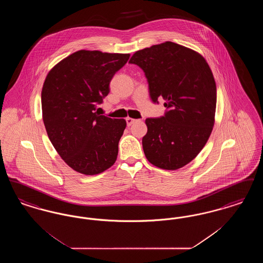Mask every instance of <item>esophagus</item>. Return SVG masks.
Wrapping results in <instances>:
<instances>
[{"mask_svg": "<svg viewBox=\"0 0 263 263\" xmlns=\"http://www.w3.org/2000/svg\"><path fill=\"white\" fill-rule=\"evenodd\" d=\"M135 121H136V120L133 119V118H131V117H127V118H126V122H127V125L128 126L132 125Z\"/></svg>", "mask_w": 263, "mask_h": 263, "instance_id": "1", "label": "esophagus"}]
</instances>
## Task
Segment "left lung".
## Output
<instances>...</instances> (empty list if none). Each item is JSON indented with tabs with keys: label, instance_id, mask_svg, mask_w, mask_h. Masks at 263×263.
I'll list each match as a JSON object with an SVG mask.
<instances>
[{
	"label": "left lung",
	"instance_id": "obj_1",
	"mask_svg": "<svg viewBox=\"0 0 263 263\" xmlns=\"http://www.w3.org/2000/svg\"><path fill=\"white\" fill-rule=\"evenodd\" d=\"M129 63L145 72L153 101L163 98L168 108L163 117L145 121L147 160L167 171L183 167L206 145L215 123L217 88L208 63L200 53L171 41L138 50Z\"/></svg>",
	"mask_w": 263,
	"mask_h": 263
}]
</instances>
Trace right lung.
<instances>
[{
	"mask_svg": "<svg viewBox=\"0 0 263 263\" xmlns=\"http://www.w3.org/2000/svg\"><path fill=\"white\" fill-rule=\"evenodd\" d=\"M130 54L79 50L57 63L41 91L42 118L55 150L82 175H99L112 166L126 128L123 118L96 111L109 92L114 74Z\"/></svg>",
	"mask_w": 263,
	"mask_h": 263,
	"instance_id": "right-lung-1",
	"label": "right lung"
}]
</instances>
